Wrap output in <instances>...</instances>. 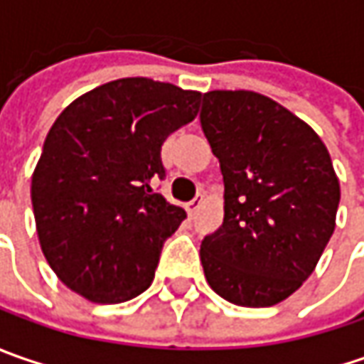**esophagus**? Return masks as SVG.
<instances>
[{"instance_id": "obj_1", "label": "esophagus", "mask_w": 364, "mask_h": 364, "mask_svg": "<svg viewBox=\"0 0 364 364\" xmlns=\"http://www.w3.org/2000/svg\"><path fill=\"white\" fill-rule=\"evenodd\" d=\"M200 206H203V194H198V196H196L194 200H190L188 206H186V210H188L190 217H194V215L198 213V208H200Z\"/></svg>"}]
</instances>
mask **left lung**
<instances>
[{
    "instance_id": "1",
    "label": "left lung",
    "mask_w": 364,
    "mask_h": 364,
    "mask_svg": "<svg viewBox=\"0 0 364 364\" xmlns=\"http://www.w3.org/2000/svg\"><path fill=\"white\" fill-rule=\"evenodd\" d=\"M200 125L225 182V218L204 237L208 286L245 308L289 298L336 227L341 184L318 133L253 91L203 95Z\"/></svg>"
}]
</instances>
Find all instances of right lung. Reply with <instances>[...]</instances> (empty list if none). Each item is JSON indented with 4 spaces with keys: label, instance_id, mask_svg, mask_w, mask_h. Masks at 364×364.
<instances>
[{
    "label": "right lung",
    "instance_id": "1",
    "mask_svg": "<svg viewBox=\"0 0 364 364\" xmlns=\"http://www.w3.org/2000/svg\"><path fill=\"white\" fill-rule=\"evenodd\" d=\"M200 92L146 77L80 95L50 127L32 174L42 253L64 286L121 304L154 282L186 213L154 190L161 144L196 117Z\"/></svg>",
    "mask_w": 364,
    "mask_h": 364
}]
</instances>
